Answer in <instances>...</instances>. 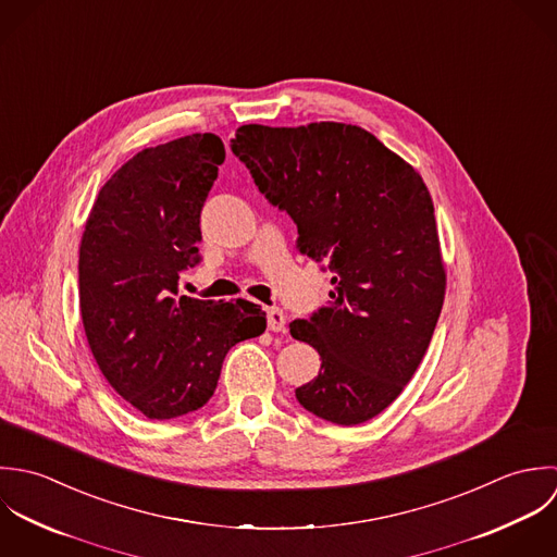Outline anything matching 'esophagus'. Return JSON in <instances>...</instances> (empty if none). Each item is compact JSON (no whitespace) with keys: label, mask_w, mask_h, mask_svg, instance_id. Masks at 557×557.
Masks as SVG:
<instances>
[{"label":"esophagus","mask_w":557,"mask_h":557,"mask_svg":"<svg viewBox=\"0 0 557 557\" xmlns=\"http://www.w3.org/2000/svg\"><path fill=\"white\" fill-rule=\"evenodd\" d=\"M267 325L271 332H284L286 330V317L280 308H269L267 310Z\"/></svg>","instance_id":"obj_1"}]
</instances>
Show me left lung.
Wrapping results in <instances>:
<instances>
[{"instance_id":"obj_1","label":"left lung","mask_w":557,"mask_h":557,"mask_svg":"<svg viewBox=\"0 0 557 557\" xmlns=\"http://www.w3.org/2000/svg\"><path fill=\"white\" fill-rule=\"evenodd\" d=\"M260 194L297 223V249L334 273L332 301L290 323L321 355L295 389L310 413L352 426L416 374L442 314L445 269L422 176L361 126L245 124L230 139Z\"/></svg>"}]
</instances>
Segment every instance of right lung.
<instances>
[{
	"instance_id": "1",
	"label": "right lung",
	"mask_w": 557,
	"mask_h": 557,
	"mask_svg": "<svg viewBox=\"0 0 557 557\" xmlns=\"http://www.w3.org/2000/svg\"><path fill=\"white\" fill-rule=\"evenodd\" d=\"M225 159L215 133L146 148L99 191L79 245V310L113 389L148 420L198 411L225 352L267 330L260 306L178 297L202 256L200 213Z\"/></svg>"
}]
</instances>
